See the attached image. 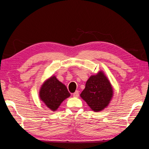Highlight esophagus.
I'll use <instances>...</instances> for the list:
<instances>
[{
    "mask_svg": "<svg viewBox=\"0 0 149 149\" xmlns=\"http://www.w3.org/2000/svg\"><path fill=\"white\" fill-rule=\"evenodd\" d=\"M73 96L75 97H77L79 96V91L78 90H76L75 91L74 93H73Z\"/></svg>",
    "mask_w": 149,
    "mask_h": 149,
    "instance_id": "1",
    "label": "esophagus"
}]
</instances>
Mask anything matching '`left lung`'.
<instances>
[{"mask_svg":"<svg viewBox=\"0 0 149 149\" xmlns=\"http://www.w3.org/2000/svg\"><path fill=\"white\" fill-rule=\"evenodd\" d=\"M112 95V87L102 72L89 77L80 95L94 111H100L107 107Z\"/></svg>","mask_w":149,"mask_h":149,"instance_id":"left-lung-1","label":"left lung"}]
</instances>
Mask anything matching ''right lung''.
<instances>
[{
    "mask_svg": "<svg viewBox=\"0 0 149 149\" xmlns=\"http://www.w3.org/2000/svg\"><path fill=\"white\" fill-rule=\"evenodd\" d=\"M70 93L65 85L61 83L55 76L52 77L42 85L40 97L50 109H57L61 103L68 98Z\"/></svg>",
    "mask_w": 149,
    "mask_h": 149,
    "instance_id": "add662e5",
    "label": "right lung"
}]
</instances>
